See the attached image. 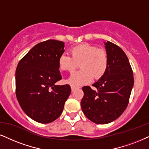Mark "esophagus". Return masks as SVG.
Here are the masks:
<instances>
[{"label":"esophagus","mask_w":149,"mask_h":149,"mask_svg":"<svg viewBox=\"0 0 149 149\" xmlns=\"http://www.w3.org/2000/svg\"><path fill=\"white\" fill-rule=\"evenodd\" d=\"M77 88H75V87H73V86H71V90H72V92H73L74 91L75 89H76Z\"/></svg>","instance_id":"34e87169"}]
</instances>
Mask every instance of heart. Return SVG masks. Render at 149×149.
I'll return each mask as SVG.
<instances>
[{"label": "heart", "mask_w": 149, "mask_h": 149, "mask_svg": "<svg viewBox=\"0 0 149 149\" xmlns=\"http://www.w3.org/2000/svg\"><path fill=\"white\" fill-rule=\"evenodd\" d=\"M70 56L63 54L58 59L61 70L72 72L80 64L81 70L73 73L66 82L73 87L86 85L93 81V77H102L108 68V57L105 49L97 48L89 44H81L70 50Z\"/></svg>", "instance_id": "b5f03b06"}]
</instances>
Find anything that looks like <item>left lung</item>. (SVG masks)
<instances>
[{"instance_id": "obj_1", "label": "left lung", "mask_w": 149, "mask_h": 149, "mask_svg": "<svg viewBox=\"0 0 149 149\" xmlns=\"http://www.w3.org/2000/svg\"><path fill=\"white\" fill-rule=\"evenodd\" d=\"M105 44L108 68L105 74L90 86L82 88L84 95L81 102L84 115L95 124L113 122L127 107L133 87V72L122 49L111 42Z\"/></svg>"}]
</instances>
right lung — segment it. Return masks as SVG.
Masks as SVG:
<instances>
[{"label": "right lung", "mask_w": 149, "mask_h": 149, "mask_svg": "<svg viewBox=\"0 0 149 149\" xmlns=\"http://www.w3.org/2000/svg\"><path fill=\"white\" fill-rule=\"evenodd\" d=\"M64 47L63 41L52 39L36 44L16 68L18 102L27 116L38 123L48 124L57 119L70 95L68 84H55L62 79L58 59Z\"/></svg>", "instance_id": "obj_1"}]
</instances>
